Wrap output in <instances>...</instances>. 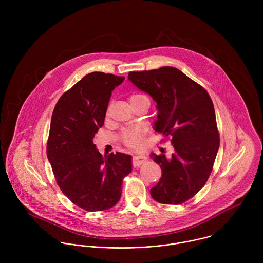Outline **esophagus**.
Wrapping results in <instances>:
<instances>
[{"label": "esophagus", "instance_id": "obj_1", "mask_svg": "<svg viewBox=\"0 0 263 263\" xmlns=\"http://www.w3.org/2000/svg\"><path fill=\"white\" fill-rule=\"evenodd\" d=\"M148 160V158L145 156V155H142V154H137L134 156L133 158V165L135 167H138V166H141L142 164L146 163Z\"/></svg>", "mask_w": 263, "mask_h": 263}]
</instances>
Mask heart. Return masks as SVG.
Returning a JSON list of instances; mask_svg holds the SVG:
<instances>
[{
	"instance_id": "1",
	"label": "heart",
	"mask_w": 263,
	"mask_h": 263,
	"mask_svg": "<svg viewBox=\"0 0 263 263\" xmlns=\"http://www.w3.org/2000/svg\"><path fill=\"white\" fill-rule=\"evenodd\" d=\"M143 99H149V98L146 95L141 93H134L128 98L130 104H134ZM146 135H147V129L144 126H135V127H128V128L122 129L119 135V139L122 142V144H124L126 147L139 148L143 146Z\"/></svg>"
}]
</instances>
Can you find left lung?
<instances>
[{
    "label": "left lung",
    "mask_w": 263,
    "mask_h": 263,
    "mask_svg": "<svg viewBox=\"0 0 263 263\" xmlns=\"http://www.w3.org/2000/svg\"><path fill=\"white\" fill-rule=\"evenodd\" d=\"M128 80L157 102L155 130L171 139L174 153L152 154L162 177L151 196L164 204H180L206 183L220 147L213 101L206 90L173 67L129 72Z\"/></svg>",
    "instance_id": "left-lung-1"
}]
</instances>
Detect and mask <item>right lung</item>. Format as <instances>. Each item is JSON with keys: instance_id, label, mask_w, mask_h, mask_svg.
I'll return each instance as SVG.
<instances>
[{"instance_id": "obj_1", "label": "right lung", "mask_w": 263, "mask_h": 263, "mask_svg": "<svg viewBox=\"0 0 263 263\" xmlns=\"http://www.w3.org/2000/svg\"><path fill=\"white\" fill-rule=\"evenodd\" d=\"M124 77L93 72L65 92L53 109L46 145L47 159L63 193L87 212L114 206L132 156L116 152L104 158L93 138L104 118L111 92Z\"/></svg>"}]
</instances>
